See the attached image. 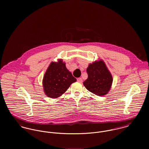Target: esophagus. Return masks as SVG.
I'll return each instance as SVG.
<instances>
[{
    "instance_id": "1",
    "label": "esophagus",
    "mask_w": 149,
    "mask_h": 149,
    "mask_svg": "<svg viewBox=\"0 0 149 149\" xmlns=\"http://www.w3.org/2000/svg\"><path fill=\"white\" fill-rule=\"evenodd\" d=\"M77 81L79 82V83H82L83 82V79H82V78H78L77 79Z\"/></svg>"
}]
</instances>
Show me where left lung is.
I'll return each instance as SVG.
<instances>
[{
    "mask_svg": "<svg viewBox=\"0 0 149 149\" xmlns=\"http://www.w3.org/2000/svg\"><path fill=\"white\" fill-rule=\"evenodd\" d=\"M88 79L83 83L85 88L97 96L106 95L112 83V77L102 61L89 64L86 69Z\"/></svg>",
    "mask_w": 149,
    "mask_h": 149,
    "instance_id": "obj_1",
    "label": "left lung"
}]
</instances>
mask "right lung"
Here are the masks:
<instances>
[{"label":"right lung","instance_id":"right-lung-1","mask_svg":"<svg viewBox=\"0 0 149 149\" xmlns=\"http://www.w3.org/2000/svg\"><path fill=\"white\" fill-rule=\"evenodd\" d=\"M76 79L66 68L65 63L60 60L52 62L48 67L43 79L45 94L49 97L57 98L65 93Z\"/></svg>","mask_w":149,"mask_h":149}]
</instances>
